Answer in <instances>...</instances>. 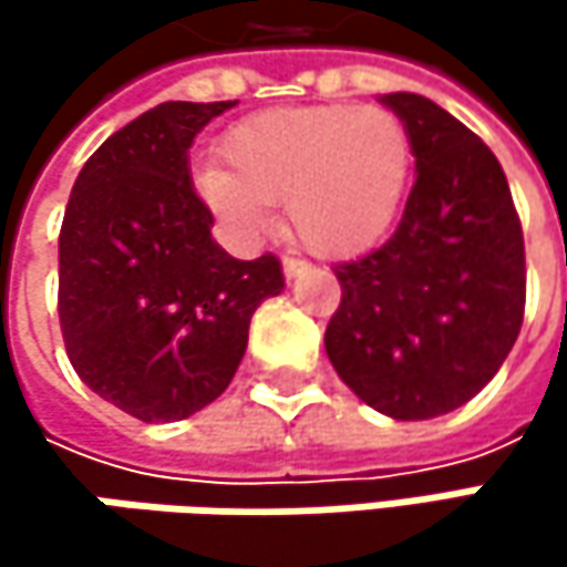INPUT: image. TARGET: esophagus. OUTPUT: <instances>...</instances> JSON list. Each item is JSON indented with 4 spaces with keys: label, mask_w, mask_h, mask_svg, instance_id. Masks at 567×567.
I'll use <instances>...</instances> for the list:
<instances>
[{
    "label": "esophagus",
    "mask_w": 567,
    "mask_h": 567,
    "mask_svg": "<svg viewBox=\"0 0 567 567\" xmlns=\"http://www.w3.org/2000/svg\"><path fill=\"white\" fill-rule=\"evenodd\" d=\"M282 272H285V279H298V276H305V272H308V262H301V259H291V256H285Z\"/></svg>",
    "instance_id": "obj_1"
}]
</instances>
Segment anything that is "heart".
Listing matches in <instances>:
<instances>
[{
  "instance_id": "1",
  "label": "heart",
  "mask_w": 567,
  "mask_h": 567,
  "mask_svg": "<svg viewBox=\"0 0 567 567\" xmlns=\"http://www.w3.org/2000/svg\"><path fill=\"white\" fill-rule=\"evenodd\" d=\"M226 167H203V203L243 239L272 226V203L318 256L348 259L394 226L410 179V134L384 107L318 104L252 114L223 137Z\"/></svg>"
}]
</instances>
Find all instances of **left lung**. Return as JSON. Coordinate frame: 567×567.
<instances>
[{"instance_id":"obj_1","label":"left lung","mask_w":567,"mask_h":567,"mask_svg":"<svg viewBox=\"0 0 567 567\" xmlns=\"http://www.w3.org/2000/svg\"><path fill=\"white\" fill-rule=\"evenodd\" d=\"M410 134L416 179L396 233L334 266L341 305L324 351L338 378L394 420L480 394L525 315V243L496 154L430 97H381Z\"/></svg>"}]
</instances>
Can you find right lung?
Segmentation results:
<instances>
[{
    "mask_svg": "<svg viewBox=\"0 0 567 567\" xmlns=\"http://www.w3.org/2000/svg\"><path fill=\"white\" fill-rule=\"evenodd\" d=\"M236 101H167L81 167L58 236V321L78 378L144 423L223 394L252 311L285 288L272 252L243 262L213 236L189 176L193 137Z\"/></svg>",
    "mask_w": 567,
    "mask_h": 567,
    "instance_id": "obj_1",
    "label": "right lung"
}]
</instances>
